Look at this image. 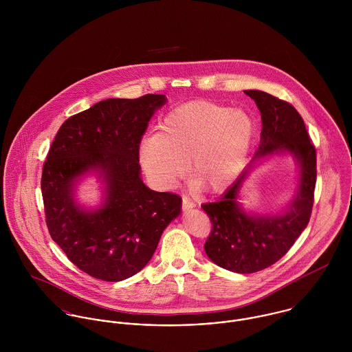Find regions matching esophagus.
Listing matches in <instances>:
<instances>
[{
  "label": "esophagus",
  "instance_id": "34e87169",
  "mask_svg": "<svg viewBox=\"0 0 352 352\" xmlns=\"http://www.w3.org/2000/svg\"><path fill=\"white\" fill-rule=\"evenodd\" d=\"M195 206H197V203L192 201L191 198H188V197H183V208H184V210L194 208Z\"/></svg>",
  "mask_w": 352,
  "mask_h": 352
}]
</instances>
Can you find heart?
<instances>
[{
	"label": "heart",
	"instance_id": "b5f03b06",
	"mask_svg": "<svg viewBox=\"0 0 352 352\" xmlns=\"http://www.w3.org/2000/svg\"><path fill=\"white\" fill-rule=\"evenodd\" d=\"M254 123L250 113L208 101H192L170 111L160 133L148 137L140 160L151 180L172 187L190 168L191 179L208 191L226 188L251 148Z\"/></svg>",
	"mask_w": 352,
	"mask_h": 352
}]
</instances>
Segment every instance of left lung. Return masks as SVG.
<instances>
[{"instance_id":"8db88e82","label":"left lung","mask_w":352,"mask_h":352,"mask_svg":"<svg viewBox=\"0 0 352 352\" xmlns=\"http://www.w3.org/2000/svg\"><path fill=\"white\" fill-rule=\"evenodd\" d=\"M261 113L260 145L252 162L287 151L300 164V187L296 199L282 215H250L239 204L240 187L250 166L218 201L201 204L212 229L204 244L206 254L217 265L237 272L261 271L293 247L307 226L316 187V148L310 142L303 119L287 101L263 91H245Z\"/></svg>"}]
</instances>
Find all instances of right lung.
<instances>
[{
    "instance_id": "obj_1",
    "label": "right lung",
    "mask_w": 352,
    "mask_h": 352,
    "mask_svg": "<svg viewBox=\"0 0 352 352\" xmlns=\"http://www.w3.org/2000/svg\"><path fill=\"white\" fill-rule=\"evenodd\" d=\"M164 95L108 99L70 116L58 130L42 172V197L51 239L88 275L119 282L151 258L182 198L155 192L141 179L140 145ZM95 170L106 201L88 212L74 201L76 177Z\"/></svg>"
}]
</instances>
